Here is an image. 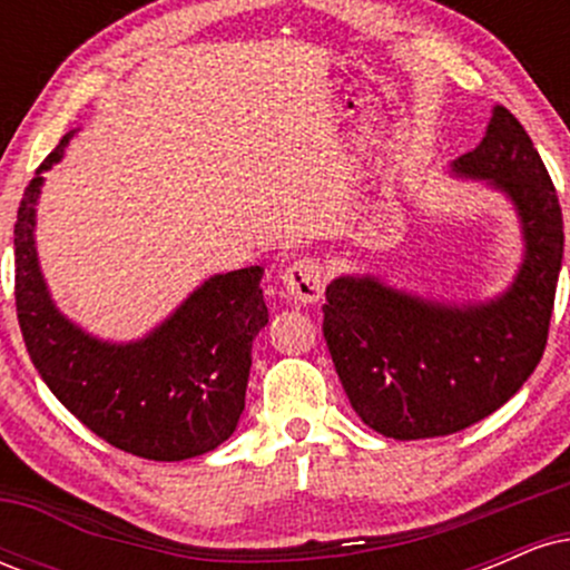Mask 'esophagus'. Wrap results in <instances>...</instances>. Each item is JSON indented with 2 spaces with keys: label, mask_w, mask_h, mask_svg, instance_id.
Returning a JSON list of instances; mask_svg holds the SVG:
<instances>
[{
  "label": "esophagus",
  "mask_w": 570,
  "mask_h": 570,
  "mask_svg": "<svg viewBox=\"0 0 570 570\" xmlns=\"http://www.w3.org/2000/svg\"><path fill=\"white\" fill-rule=\"evenodd\" d=\"M281 281H284L286 297L294 299V303L313 305L318 303L324 294V271L322 265L311 257L294 259V263L281 273Z\"/></svg>",
  "instance_id": "esophagus-1"
}]
</instances>
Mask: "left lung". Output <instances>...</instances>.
Wrapping results in <instances>:
<instances>
[{"label": "left lung", "instance_id": "1", "mask_svg": "<svg viewBox=\"0 0 570 570\" xmlns=\"http://www.w3.org/2000/svg\"><path fill=\"white\" fill-rule=\"evenodd\" d=\"M507 195L522 233L512 284L485 303L431 299L377 276L326 286L324 337L356 415L391 440L448 436L507 404L544 356L562 267V212L531 136L493 107L485 139L450 163Z\"/></svg>", "mask_w": 570, "mask_h": 570}]
</instances>
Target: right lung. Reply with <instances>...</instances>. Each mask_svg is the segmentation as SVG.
Wrapping results in <instances>:
<instances>
[{"instance_id": "right-lung-1", "label": "right lung", "mask_w": 570, "mask_h": 570, "mask_svg": "<svg viewBox=\"0 0 570 570\" xmlns=\"http://www.w3.org/2000/svg\"><path fill=\"white\" fill-rule=\"evenodd\" d=\"M26 187L16 222V307L26 351L48 389L104 442L149 461H185L219 448L246 404L252 343L267 324L263 267L206 278L166 322L128 343L82 330L58 311L37 257L45 171Z\"/></svg>"}]
</instances>
